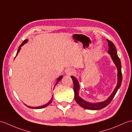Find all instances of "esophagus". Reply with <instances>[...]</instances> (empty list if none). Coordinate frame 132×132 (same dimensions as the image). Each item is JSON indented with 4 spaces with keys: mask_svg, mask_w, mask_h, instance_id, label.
Instances as JSON below:
<instances>
[{
    "mask_svg": "<svg viewBox=\"0 0 132 132\" xmlns=\"http://www.w3.org/2000/svg\"><path fill=\"white\" fill-rule=\"evenodd\" d=\"M66 73L67 75H71L75 73V70L71 68H69L66 70Z\"/></svg>",
    "mask_w": 132,
    "mask_h": 132,
    "instance_id": "obj_1",
    "label": "esophagus"
}]
</instances>
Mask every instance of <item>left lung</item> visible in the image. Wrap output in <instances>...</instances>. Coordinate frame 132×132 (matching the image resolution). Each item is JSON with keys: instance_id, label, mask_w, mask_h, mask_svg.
Masks as SVG:
<instances>
[{"instance_id": "left-lung-1", "label": "left lung", "mask_w": 132, "mask_h": 132, "mask_svg": "<svg viewBox=\"0 0 132 132\" xmlns=\"http://www.w3.org/2000/svg\"><path fill=\"white\" fill-rule=\"evenodd\" d=\"M107 41L108 42V45H109V51L108 53L111 55V57L112 60L114 61V63L116 66V68L118 69V83L117 85L115 88V89L113 91L112 94L110 95V97L107 99L106 101H103V102H98V103H90L87 102V101H84L83 99H82L80 96H79V90L80 89V86H79V82L75 77L73 76H71V78L72 79L73 83V90H74L75 93V100L76 101V103L78 105L81 106V108H84L85 109H89V110H101L103 108H105L108 105H109L110 103L114 97L115 94L117 92L118 90L120 87L121 82H122V73H121V65L120 59L118 56L117 51H116V47L114 43L112 42H111L109 40L107 39Z\"/></svg>"}]
</instances>
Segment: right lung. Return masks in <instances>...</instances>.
<instances>
[{
	"instance_id": "obj_1",
	"label": "right lung",
	"mask_w": 132,
	"mask_h": 132,
	"mask_svg": "<svg viewBox=\"0 0 132 132\" xmlns=\"http://www.w3.org/2000/svg\"><path fill=\"white\" fill-rule=\"evenodd\" d=\"M27 41H28V40L27 39H26V40H24L22 43V44H21V45H20V46L19 47V48H18V50H17V54H16V57L17 56V54H18V53H19V52H20V50H21V47H22V45H23L25 43H26L27 42ZM63 78V76H60V77L57 79V82H56V85L58 83V82H59L61 80V79H62ZM55 87V86H54ZM53 96H52V98H51V100L49 101V102L47 103H46V104H45V105H43V106H38V107H31V106H27L26 105H25L27 107H28L29 108H30V109H43V108H46V107L47 106H48L49 105H50V104H51V102H52V99H53Z\"/></svg>"
}]
</instances>
